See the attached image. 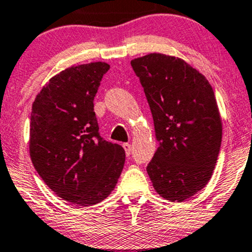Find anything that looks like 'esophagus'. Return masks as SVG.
Masks as SVG:
<instances>
[{
    "instance_id": "obj_1",
    "label": "esophagus",
    "mask_w": 252,
    "mask_h": 252,
    "mask_svg": "<svg viewBox=\"0 0 252 252\" xmlns=\"http://www.w3.org/2000/svg\"><path fill=\"white\" fill-rule=\"evenodd\" d=\"M123 148L125 149L126 156H129V155H131V151H132L131 144H128V143H124V144H123Z\"/></svg>"
}]
</instances>
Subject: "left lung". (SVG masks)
Returning <instances> with one entry per match:
<instances>
[{"instance_id":"left-lung-1","label":"left lung","mask_w":252,"mask_h":252,"mask_svg":"<svg viewBox=\"0 0 252 252\" xmlns=\"http://www.w3.org/2000/svg\"><path fill=\"white\" fill-rule=\"evenodd\" d=\"M144 88L159 146L148 171L156 191L185 201L211 180L222 125L210 82L183 59L150 53L131 62Z\"/></svg>"}]
</instances>
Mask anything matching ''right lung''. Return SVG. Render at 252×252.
<instances>
[{
  "instance_id": "right-lung-1",
  "label": "right lung",
  "mask_w": 252,
  "mask_h": 252,
  "mask_svg": "<svg viewBox=\"0 0 252 252\" xmlns=\"http://www.w3.org/2000/svg\"><path fill=\"white\" fill-rule=\"evenodd\" d=\"M103 62L67 67L42 87L32 106L30 155L51 190L76 206H92L112 193L125 150L98 133L94 97Z\"/></svg>"
}]
</instances>
